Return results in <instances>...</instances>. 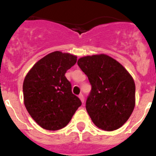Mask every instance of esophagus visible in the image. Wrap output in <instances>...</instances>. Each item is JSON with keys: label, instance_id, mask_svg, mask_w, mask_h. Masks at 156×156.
<instances>
[{"label": "esophagus", "instance_id": "34e87169", "mask_svg": "<svg viewBox=\"0 0 156 156\" xmlns=\"http://www.w3.org/2000/svg\"><path fill=\"white\" fill-rule=\"evenodd\" d=\"M79 98L80 99V101H82V103L84 102V97H83V95L82 94H80L79 95Z\"/></svg>", "mask_w": 156, "mask_h": 156}]
</instances>
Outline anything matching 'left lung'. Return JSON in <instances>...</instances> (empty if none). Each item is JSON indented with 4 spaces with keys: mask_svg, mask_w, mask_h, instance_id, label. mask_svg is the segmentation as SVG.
<instances>
[{
    "mask_svg": "<svg viewBox=\"0 0 156 156\" xmlns=\"http://www.w3.org/2000/svg\"><path fill=\"white\" fill-rule=\"evenodd\" d=\"M77 64L91 85L86 101L91 120L103 130L119 129L135 106V83L130 74L120 63L104 54L80 58Z\"/></svg>",
    "mask_w": 156,
    "mask_h": 156,
    "instance_id": "8db88e82",
    "label": "left lung"
}]
</instances>
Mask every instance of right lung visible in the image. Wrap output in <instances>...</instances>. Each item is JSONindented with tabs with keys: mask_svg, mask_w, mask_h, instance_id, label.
Returning a JSON list of instances; mask_svg holds the SVG:
<instances>
[{
	"mask_svg": "<svg viewBox=\"0 0 156 156\" xmlns=\"http://www.w3.org/2000/svg\"><path fill=\"white\" fill-rule=\"evenodd\" d=\"M76 58L69 53L54 51L37 62L25 77V106L44 129L57 130L65 127L82 105L65 76Z\"/></svg>",
	"mask_w": 156,
	"mask_h": 156,
	"instance_id": "obj_1",
	"label": "right lung"
}]
</instances>
